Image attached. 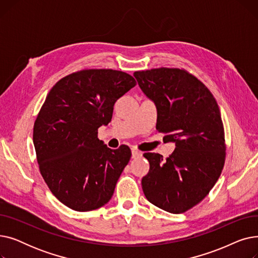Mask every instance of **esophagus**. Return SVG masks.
Segmentation results:
<instances>
[{"label": "esophagus", "instance_id": "esophagus-1", "mask_svg": "<svg viewBox=\"0 0 258 258\" xmlns=\"http://www.w3.org/2000/svg\"><path fill=\"white\" fill-rule=\"evenodd\" d=\"M141 156H142V153H140V152H138V151H136V150H133V151H132V157H133L134 159L139 158V157H141Z\"/></svg>", "mask_w": 258, "mask_h": 258}]
</instances>
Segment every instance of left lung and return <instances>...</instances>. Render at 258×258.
Returning <instances> with one entry per match:
<instances>
[{
	"label": "left lung",
	"mask_w": 258,
	"mask_h": 258,
	"mask_svg": "<svg viewBox=\"0 0 258 258\" xmlns=\"http://www.w3.org/2000/svg\"><path fill=\"white\" fill-rule=\"evenodd\" d=\"M142 92L157 107L158 132L175 148L166 159L143 156L150 171L142 178L145 198L170 213H182L204 199L225 163L221 112L211 92L185 70L159 68L134 73Z\"/></svg>",
	"instance_id": "obj_1"
}]
</instances>
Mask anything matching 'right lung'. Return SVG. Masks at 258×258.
<instances>
[{
    "instance_id": "right-lung-1",
    "label": "right lung",
    "mask_w": 258,
    "mask_h": 258,
    "mask_svg": "<svg viewBox=\"0 0 258 258\" xmlns=\"http://www.w3.org/2000/svg\"><path fill=\"white\" fill-rule=\"evenodd\" d=\"M137 85L127 73L90 69L55 84L33 127L37 163L51 192L76 211H91L113 197L131 150L108 148L98 128L112 120L114 104Z\"/></svg>"
}]
</instances>
